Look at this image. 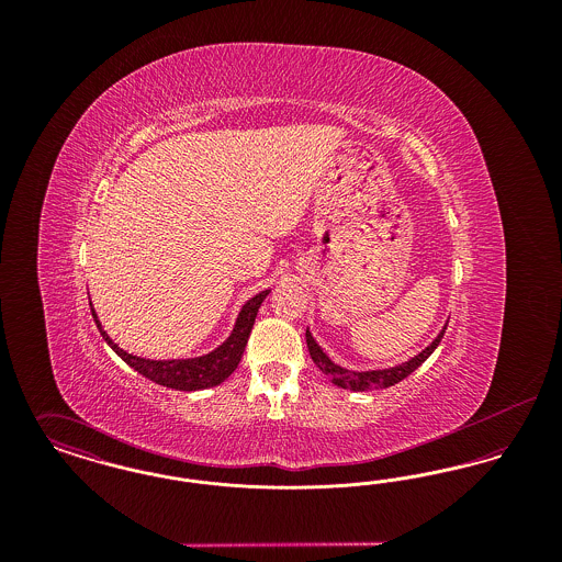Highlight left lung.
<instances>
[{
  "label": "left lung",
  "mask_w": 562,
  "mask_h": 562,
  "mask_svg": "<svg viewBox=\"0 0 562 562\" xmlns=\"http://www.w3.org/2000/svg\"><path fill=\"white\" fill-rule=\"evenodd\" d=\"M447 324L442 326V330L438 333V337L429 344L428 348L422 349L417 356H413L411 360L396 364V367H390V369H374V371H349L346 367L333 362L328 358V353L318 346V341L314 339V335L310 333V328L305 330V339H307V349H310V356L314 360V364L321 369L322 373L326 374L337 387H344V390H351V392H371V390H383V387H390L394 383L402 381L404 376L413 373L417 367H422L429 358V353L434 349L438 348V344L442 341L445 337V330H447Z\"/></svg>",
  "instance_id": "1"
}]
</instances>
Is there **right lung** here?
I'll list each match as a JSON object with an SVG mask.
<instances>
[{
  "mask_svg": "<svg viewBox=\"0 0 562 562\" xmlns=\"http://www.w3.org/2000/svg\"><path fill=\"white\" fill-rule=\"evenodd\" d=\"M268 294L269 291H261V293L250 296L241 305L232 335L218 348H214L213 351H209L204 356H198V358H172V360H149V358H140V356H133V353L124 351L117 344H113L111 337L103 330L92 303H90V310H92V318L97 322L109 348L113 349L128 367H133L136 373L160 383L164 387H172V390H181V392H195V390H206V387H214V385L223 383L229 374L238 369L241 353L248 344L252 324L257 318V312Z\"/></svg>",
  "mask_w": 562,
  "mask_h": 562,
  "instance_id": "right-lung-1",
  "label": "right lung"
}]
</instances>
